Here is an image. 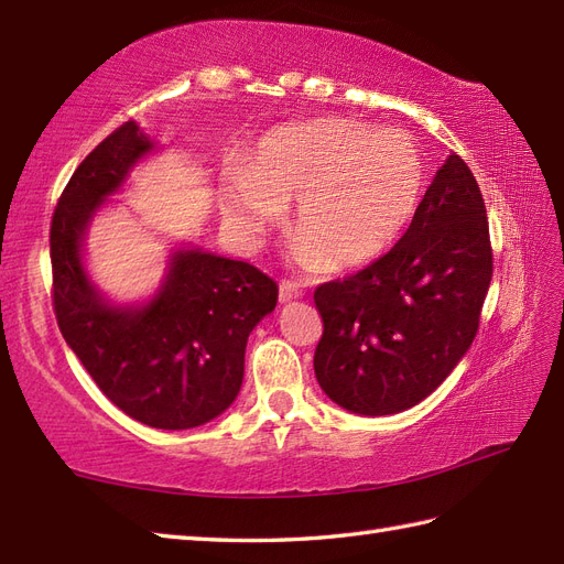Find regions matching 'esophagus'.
Returning a JSON list of instances; mask_svg holds the SVG:
<instances>
[{
	"mask_svg": "<svg viewBox=\"0 0 564 564\" xmlns=\"http://www.w3.org/2000/svg\"><path fill=\"white\" fill-rule=\"evenodd\" d=\"M301 295H303L301 285L293 283V281H283V283L279 285V301H281V303L295 301V297H301Z\"/></svg>",
	"mask_w": 564,
	"mask_h": 564,
	"instance_id": "1",
	"label": "esophagus"
}]
</instances>
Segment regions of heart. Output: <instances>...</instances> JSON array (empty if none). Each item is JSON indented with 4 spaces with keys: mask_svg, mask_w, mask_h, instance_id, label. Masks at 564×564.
I'll return each instance as SVG.
<instances>
[{
    "mask_svg": "<svg viewBox=\"0 0 564 564\" xmlns=\"http://www.w3.org/2000/svg\"><path fill=\"white\" fill-rule=\"evenodd\" d=\"M424 158L400 130L351 118H315L263 135L225 178V213L249 242L295 200V259L346 271L382 254L412 220L424 191Z\"/></svg>",
    "mask_w": 564,
    "mask_h": 564,
    "instance_id": "1",
    "label": "heart"
}]
</instances>
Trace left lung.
Instances as JSON below:
<instances>
[{
    "label": "left lung",
    "instance_id": "obj_1",
    "mask_svg": "<svg viewBox=\"0 0 564 564\" xmlns=\"http://www.w3.org/2000/svg\"><path fill=\"white\" fill-rule=\"evenodd\" d=\"M489 281L485 200L470 166L451 154L388 254L317 285L319 388L356 414L410 410L470 349Z\"/></svg>",
    "mask_w": 564,
    "mask_h": 564
}]
</instances>
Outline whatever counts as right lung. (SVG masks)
Instances as JSON below:
<instances>
[{
	"instance_id": "right-lung-1",
	"label": "right lung",
	"mask_w": 564,
	"mask_h": 564,
	"mask_svg": "<svg viewBox=\"0 0 564 564\" xmlns=\"http://www.w3.org/2000/svg\"><path fill=\"white\" fill-rule=\"evenodd\" d=\"M150 150L128 121L69 176L51 223V295L69 349L118 410L154 429H191L235 402L249 332L275 307L279 285L247 261L184 249L145 307L101 301L82 269V237L94 210Z\"/></svg>"
}]
</instances>
